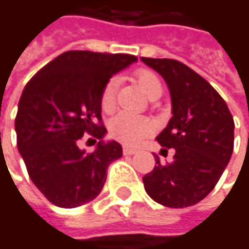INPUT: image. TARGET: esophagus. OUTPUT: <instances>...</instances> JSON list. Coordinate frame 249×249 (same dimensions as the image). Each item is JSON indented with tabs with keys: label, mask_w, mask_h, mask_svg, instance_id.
I'll return each instance as SVG.
<instances>
[{
	"label": "esophagus",
	"mask_w": 249,
	"mask_h": 249,
	"mask_svg": "<svg viewBox=\"0 0 249 249\" xmlns=\"http://www.w3.org/2000/svg\"><path fill=\"white\" fill-rule=\"evenodd\" d=\"M123 153H124L125 156H131V154H135L137 151H135L134 148H129V147H124V148H123Z\"/></svg>",
	"instance_id": "1"
}]
</instances>
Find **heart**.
Here are the masks:
<instances>
[{
    "label": "heart",
    "mask_w": 249,
    "mask_h": 249,
    "mask_svg": "<svg viewBox=\"0 0 249 249\" xmlns=\"http://www.w3.org/2000/svg\"><path fill=\"white\" fill-rule=\"evenodd\" d=\"M134 77H135L137 85L150 99H157L161 96L163 85L156 72L150 69H138ZM117 86H118L117 80L111 79L102 88V92L99 96V105H101V109L107 114L112 112L115 108ZM108 132L114 140L123 142L125 145H137L142 138H145L147 135L153 132V124L147 118L123 112L109 121Z\"/></svg>",
    "instance_id": "1"
}]
</instances>
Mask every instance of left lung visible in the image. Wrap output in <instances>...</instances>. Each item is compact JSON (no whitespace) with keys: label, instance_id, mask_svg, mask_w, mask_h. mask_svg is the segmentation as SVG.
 <instances>
[{"label":"left lung","instance_id":"1","mask_svg":"<svg viewBox=\"0 0 249 249\" xmlns=\"http://www.w3.org/2000/svg\"><path fill=\"white\" fill-rule=\"evenodd\" d=\"M141 60L169 85L173 117L157 137L173 161L142 177L148 196L167 208H187L205 199L224 173L233 151V118L224 98L193 69L174 59Z\"/></svg>","mask_w":249,"mask_h":249}]
</instances>
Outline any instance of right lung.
Instances as JSON below:
<instances>
[{"instance_id":"add662e5","label":"right lung","mask_w":249,"mask_h":249,"mask_svg":"<svg viewBox=\"0 0 249 249\" xmlns=\"http://www.w3.org/2000/svg\"><path fill=\"white\" fill-rule=\"evenodd\" d=\"M135 60L132 54L69 50L25 85L16 117L17 147L30 178L53 205L76 208L95 199L108 166L123 156L117 141L98 142L92 153L80 150V141L105 135L102 88Z\"/></svg>"}]
</instances>
